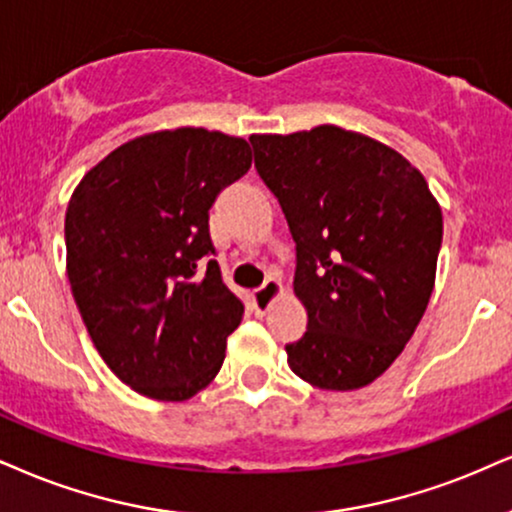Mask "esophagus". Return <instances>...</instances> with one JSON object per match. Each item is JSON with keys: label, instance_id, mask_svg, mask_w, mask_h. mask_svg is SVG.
Wrapping results in <instances>:
<instances>
[{"label": "esophagus", "instance_id": "1", "mask_svg": "<svg viewBox=\"0 0 512 512\" xmlns=\"http://www.w3.org/2000/svg\"><path fill=\"white\" fill-rule=\"evenodd\" d=\"M282 292H285V287H282L280 280H275V277H270V280L263 282L261 287L256 289L254 292V304L261 313H266L270 306H273V301L280 296Z\"/></svg>", "mask_w": 512, "mask_h": 512}]
</instances>
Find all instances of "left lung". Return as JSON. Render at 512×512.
<instances>
[{"instance_id":"1","label":"left lung","mask_w":512,"mask_h":512,"mask_svg":"<svg viewBox=\"0 0 512 512\" xmlns=\"http://www.w3.org/2000/svg\"><path fill=\"white\" fill-rule=\"evenodd\" d=\"M249 142L296 242L308 327L285 346L289 368L318 389H361L399 358L430 301L437 199L399 151L361 132L318 125Z\"/></svg>"}]
</instances>
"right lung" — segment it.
Returning a JSON list of instances; mask_svg holds the SVG:
<instances>
[{"label":"right lung","instance_id":"1","mask_svg":"<svg viewBox=\"0 0 512 512\" xmlns=\"http://www.w3.org/2000/svg\"><path fill=\"white\" fill-rule=\"evenodd\" d=\"M251 147L218 130H161L113 149L66 208L68 282L99 356L156 401H187L218 375L244 304L208 235L220 189Z\"/></svg>","mask_w":512,"mask_h":512}]
</instances>
